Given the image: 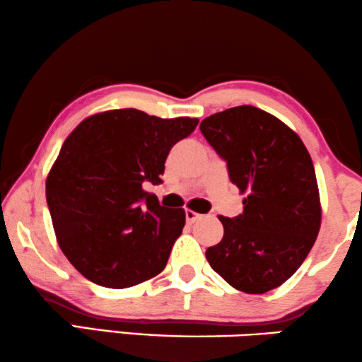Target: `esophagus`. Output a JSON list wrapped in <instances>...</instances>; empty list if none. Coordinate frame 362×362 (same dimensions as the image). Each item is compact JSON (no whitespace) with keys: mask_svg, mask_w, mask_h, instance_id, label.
<instances>
[{"mask_svg":"<svg viewBox=\"0 0 362 362\" xmlns=\"http://www.w3.org/2000/svg\"><path fill=\"white\" fill-rule=\"evenodd\" d=\"M201 217H202L201 214H197V212H194V211H186V222H187V223L197 222V220L201 218Z\"/></svg>","mask_w":362,"mask_h":362,"instance_id":"obj_1","label":"esophagus"}]
</instances>
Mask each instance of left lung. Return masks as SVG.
Instances as JSON below:
<instances>
[{"label":"left lung","mask_w":362,"mask_h":362,"mask_svg":"<svg viewBox=\"0 0 362 362\" xmlns=\"http://www.w3.org/2000/svg\"><path fill=\"white\" fill-rule=\"evenodd\" d=\"M201 132L246 192L240 216L218 217L223 238L206 258L237 291L264 294L294 274L320 230L312 158L296 132L253 106L212 114Z\"/></svg>","instance_id":"left-lung-1"}]
</instances>
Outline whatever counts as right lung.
Segmentation results:
<instances>
[{"mask_svg":"<svg viewBox=\"0 0 362 362\" xmlns=\"http://www.w3.org/2000/svg\"><path fill=\"white\" fill-rule=\"evenodd\" d=\"M197 122L116 109L68 135L47 177V206L62 251L88 281L125 289L165 269L186 214L160 206L144 185L161 181L173 145Z\"/></svg>","mask_w":362,"mask_h":362,"instance_id":"right-lung-1","label":"right lung"}]
</instances>
